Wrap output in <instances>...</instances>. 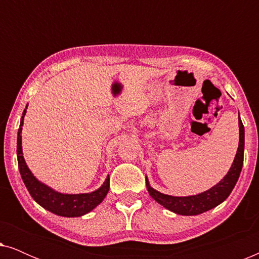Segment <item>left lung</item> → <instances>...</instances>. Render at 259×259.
<instances>
[{
    "instance_id": "left-lung-1",
    "label": "left lung",
    "mask_w": 259,
    "mask_h": 259,
    "mask_svg": "<svg viewBox=\"0 0 259 259\" xmlns=\"http://www.w3.org/2000/svg\"><path fill=\"white\" fill-rule=\"evenodd\" d=\"M239 122V145L237 150L235 160H233L231 167H230L228 175L219 182L217 185L212 186L210 190L204 191L196 196L189 197H175L164 194L159 191L154 190L150 185L148 179L146 178V186L150 196L153 199L162 205L167 210L175 212L177 214L182 215H196L203 212H206L211 208L218 206L222 204L226 198L232 192L237 180L239 178L240 171L243 167L244 160V126L240 118H238Z\"/></svg>"
}]
</instances>
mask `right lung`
<instances>
[{"label": "right lung", "mask_w": 259, "mask_h": 259, "mask_svg": "<svg viewBox=\"0 0 259 259\" xmlns=\"http://www.w3.org/2000/svg\"><path fill=\"white\" fill-rule=\"evenodd\" d=\"M26 109L23 111L20 122V128L19 132H17L16 152L21 177H22L24 185H26L27 190L29 191L30 196L46 210L51 211L58 215H61V217H81V215L91 212L107 196L109 190V177L106 178L105 183L98 190L91 193L80 194L60 193L35 178L30 169L28 168L22 153V137H21V133H22L23 119L27 112Z\"/></svg>", "instance_id": "1"}]
</instances>
